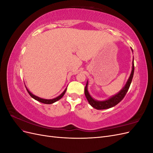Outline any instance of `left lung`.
I'll return each mask as SVG.
<instances>
[{
    "label": "left lung",
    "instance_id": "8db88e82",
    "mask_svg": "<svg viewBox=\"0 0 153 153\" xmlns=\"http://www.w3.org/2000/svg\"><path fill=\"white\" fill-rule=\"evenodd\" d=\"M133 74H134V62L133 61L132 71L131 73V75H130V76H129V79L128 80L126 85H125V86L123 87V89L116 95L112 96V98H109L107 100L103 101H96L92 98V97L90 96L89 92H88V91H87L88 83L87 82V84L85 87L84 92H85V95L86 96V98H87V101H89V104L92 106V107L97 109V110H104V109H107V108H110L111 107H113V106L117 105L120 102V101H122V100L124 98V96H126L127 92L129 88V86H130V85H131V83L133 76Z\"/></svg>",
    "mask_w": 153,
    "mask_h": 153
}]
</instances>
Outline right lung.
Wrapping results in <instances>:
<instances>
[{"mask_svg":"<svg viewBox=\"0 0 153 153\" xmlns=\"http://www.w3.org/2000/svg\"><path fill=\"white\" fill-rule=\"evenodd\" d=\"M27 92H28V93L29 94V95L32 97V98H34V100L39 101V102H41V103H45V104H52V103H55V101H57L59 100L60 99H61V98H62V96L64 95V94H65V92H66V89L64 90V91L62 92V93L61 95L59 96L58 97H57V98H55L52 99V100H45V99H43V98H39V97H38V96H35V95H34V94H32L31 93V92H30L28 89H27Z\"/></svg>","mask_w":153,"mask_h":153,"instance_id":"1","label":"right lung"}]
</instances>
